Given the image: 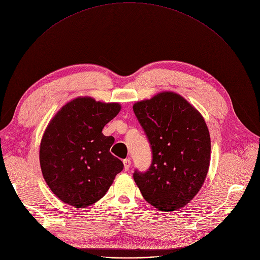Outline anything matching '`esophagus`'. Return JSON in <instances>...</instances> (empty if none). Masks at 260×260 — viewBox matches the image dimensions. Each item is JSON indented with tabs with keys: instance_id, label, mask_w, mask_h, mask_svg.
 Returning a JSON list of instances; mask_svg holds the SVG:
<instances>
[{
	"instance_id": "esophagus-1",
	"label": "esophagus",
	"mask_w": 260,
	"mask_h": 260,
	"mask_svg": "<svg viewBox=\"0 0 260 260\" xmlns=\"http://www.w3.org/2000/svg\"><path fill=\"white\" fill-rule=\"evenodd\" d=\"M123 165H124V170L128 171L131 168V165H132V160L131 158H125L123 159Z\"/></svg>"
}]
</instances>
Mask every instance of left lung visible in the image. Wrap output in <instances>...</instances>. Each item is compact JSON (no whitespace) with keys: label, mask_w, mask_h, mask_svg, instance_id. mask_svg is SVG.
I'll return each mask as SVG.
<instances>
[{"label":"left lung","mask_w":260,"mask_h":260,"mask_svg":"<svg viewBox=\"0 0 260 260\" xmlns=\"http://www.w3.org/2000/svg\"><path fill=\"white\" fill-rule=\"evenodd\" d=\"M152 152L146 172L134 173L144 199L174 211L201 188L210 161V137L201 114L179 94L166 91L133 107Z\"/></svg>","instance_id":"left-lung-1"}]
</instances>
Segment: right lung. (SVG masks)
<instances>
[{"mask_svg":"<svg viewBox=\"0 0 260 260\" xmlns=\"http://www.w3.org/2000/svg\"><path fill=\"white\" fill-rule=\"evenodd\" d=\"M117 103L78 98L67 103L46 127L39 150L43 178L64 203L86 207L105 196L123 162L110 152L114 143L104 126L120 112Z\"/></svg>","mask_w":260,"mask_h":260,"instance_id":"add662e5","label":"right lung"}]
</instances>
